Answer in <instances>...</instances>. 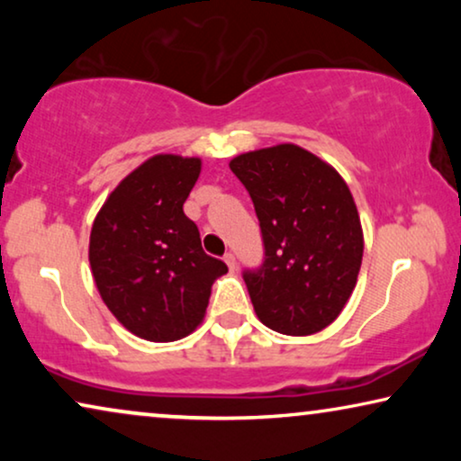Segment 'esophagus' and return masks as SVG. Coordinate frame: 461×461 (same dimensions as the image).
<instances>
[{"mask_svg":"<svg viewBox=\"0 0 461 461\" xmlns=\"http://www.w3.org/2000/svg\"><path fill=\"white\" fill-rule=\"evenodd\" d=\"M224 262L229 264L230 270L237 268V258H235V254H232V251H226V254H224Z\"/></svg>","mask_w":461,"mask_h":461,"instance_id":"obj_1","label":"esophagus"}]
</instances>
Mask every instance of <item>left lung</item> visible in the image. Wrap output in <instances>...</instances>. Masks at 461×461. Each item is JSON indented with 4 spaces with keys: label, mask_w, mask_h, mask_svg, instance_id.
Wrapping results in <instances>:
<instances>
[{
    "label": "left lung",
    "mask_w": 461,
    "mask_h": 461,
    "mask_svg": "<svg viewBox=\"0 0 461 461\" xmlns=\"http://www.w3.org/2000/svg\"><path fill=\"white\" fill-rule=\"evenodd\" d=\"M260 222L264 262L243 270L258 319L311 336L338 319L357 285L363 229L350 188L330 163L295 144L230 161Z\"/></svg>",
    "instance_id": "obj_1"
}]
</instances>
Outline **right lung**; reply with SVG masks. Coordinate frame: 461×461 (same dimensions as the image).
I'll use <instances>...</instances> for the list:
<instances>
[{
  "mask_svg": "<svg viewBox=\"0 0 461 461\" xmlns=\"http://www.w3.org/2000/svg\"><path fill=\"white\" fill-rule=\"evenodd\" d=\"M201 159L155 155L119 182L94 220L90 267L100 298L134 336L174 342L203 321L226 264L201 248L185 201Z\"/></svg>",
  "mask_w": 461,
  "mask_h": 461,
  "instance_id": "1",
  "label": "right lung"
}]
</instances>
